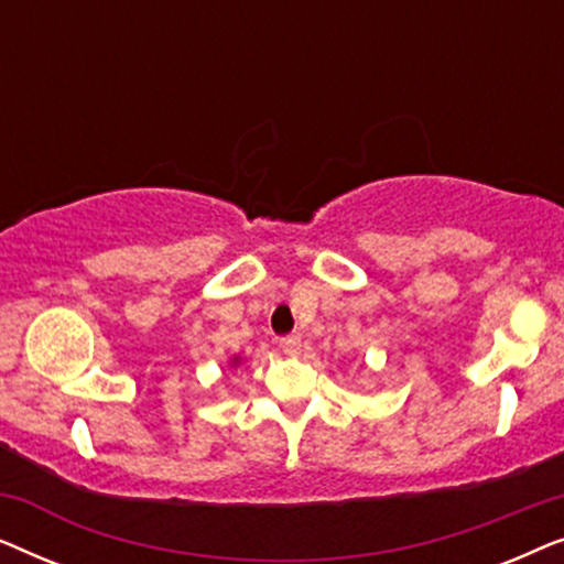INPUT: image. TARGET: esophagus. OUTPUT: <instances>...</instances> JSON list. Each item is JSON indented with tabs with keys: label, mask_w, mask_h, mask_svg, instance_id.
<instances>
[{
	"label": "esophagus",
	"mask_w": 564,
	"mask_h": 564,
	"mask_svg": "<svg viewBox=\"0 0 564 564\" xmlns=\"http://www.w3.org/2000/svg\"><path fill=\"white\" fill-rule=\"evenodd\" d=\"M300 346H303V341H300V336H282L280 338V349L284 354H290V357H295V354H300Z\"/></svg>",
	"instance_id": "1"
}]
</instances>
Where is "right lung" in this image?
<instances>
[{"mask_svg": "<svg viewBox=\"0 0 564 564\" xmlns=\"http://www.w3.org/2000/svg\"><path fill=\"white\" fill-rule=\"evenodd\" d=\"M236 361H238V359H236ZM236 361H234V365H236Z\"/></svg>", "mask_w": 564, "mask_h": 564, "instance_id": "1", "label": "right lung"}]
</instances>
